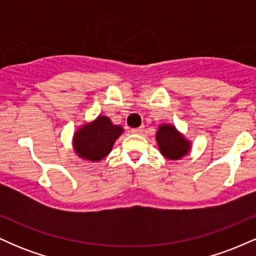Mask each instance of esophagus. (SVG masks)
I'll return each instance as SVG.
<instances>
[{"instance_id":"obj_1","label":"esophagus","mask_w":256,"mask_h":256,"mask_svg":"<svg viewBox=\"0 0 256 256\" xmlns=\"http://www.w3.org/2000/svg\"><path fill=\"white\" fill-rule=\"evenodd\" d=\"M143 131H144V128H143V126H140V128H132L131 130L132 134H143Z\"/></svg>"}]
</instances>
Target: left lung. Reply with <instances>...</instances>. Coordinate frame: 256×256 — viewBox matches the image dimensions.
<instances>
[{"label": "left lung", "instance_id": "left-lung-1", "mask_svg": "<svg viewBox=\"0 0 256 256\" xmlns=\"http://www.w3.org/2000/svg\"><path fill=\"white\" fill-rule=\"evenodd\" d=\"M160 152L170 160H179L190 152L192 144L173 125H160L156 132Z\"/></svg>", "mask_w": 256, "mask_h": 256}]
</instances>
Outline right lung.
Masks as SVG:
<instances>
[{
	"label": "right lung",
	"instance_id": "1",
	"mask_svg": "<svg viewBox=\"0 0 256 256\" xmlns=\"http://www.w3.org/2000/svg\"><path fill=\"white\" fill-rule=\"evenodd\" d=\"M122 132V126L113 125L108 116H100L76 131L73 148L84 160L100 161L110 154L114 142Z\"/></svg>",
	"mask_w": 256,
	"mask_h": 256
}]
</instances>
